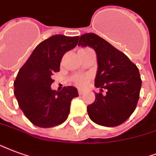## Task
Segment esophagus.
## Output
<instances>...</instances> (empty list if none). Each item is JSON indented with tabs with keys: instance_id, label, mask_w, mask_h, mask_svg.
I'll return each instance as SVG.
<instances>
[{
	"instance_id": "obj_1",
	"label": "esophagus",
	"mask_w": 156,
	"mask_h": 156,
	"mask_svg": "<svg viewBox=\"0 0 156 156\" xmlns=\"http://www.w3.org/2000/svg\"><path fill=\"white\" fill-rule=\"evenodd\" d=\"M78 93H79L80 95H81L84 94V90H83L82 89H79V90H78Z\"/></svg>"
}]
</instances>
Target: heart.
<instances>
[{"label":"heart","mask_w":156,"mask_h":156,"mask_svg":"<svg viewBox=\"0 0 156 156\" xmlns=\"http://www.w3.org/2000/svg\"><path fill=\"white\" fill-rule=\"evenodd\" d=\"M86 78L83 76H79L77 77L76 80V83L78 86H84L86 84Z\"/></svg>","instance_id":"1"}]
</instances>
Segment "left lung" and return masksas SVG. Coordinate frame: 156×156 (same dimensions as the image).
I'll list each match as a JSON object with an SVG mask.
<instances>
[{
	"label": "left lung",
	"instance_id": "8db88e82",
	"mask_svg": "<svg viewBox=\"0 0 156 156\" xmlns=\"http://www.w3.org/2000/svg\"><path fill=\"white\" fill-rule=\"evenodd\" d=\"M78 45L94 49L97 55L95 86L106 89V94L95 93V100L87 106L90 119L107 127L120 126L136 110L141 88L137 66L123 52L94 33L80 37Z\"/></svg>",
	"mask_w": 156,
	"mask_h": 156
}]
</instances>
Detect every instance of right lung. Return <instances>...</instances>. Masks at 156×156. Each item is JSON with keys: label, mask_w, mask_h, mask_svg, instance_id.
<instances>
[{"label": "right lung", "mask_w": 156, "mask_h": 156, "mask_svg": "<svg viewBox=\"0 0 156 156\" xmlns=\"http://www.w3.org/2000/svg\"><path fill=\"white\" fill-rule=\"evenodd\" d=\"M79 36L55 35L41 42L20 69L14 82L19 107L30 122L41 128L61 125L70 113V102L79 94L74 86L51 89V76L60 70L64 54L75 48Z\"/></svg>", "instance_id": "1"}]
</instances>
